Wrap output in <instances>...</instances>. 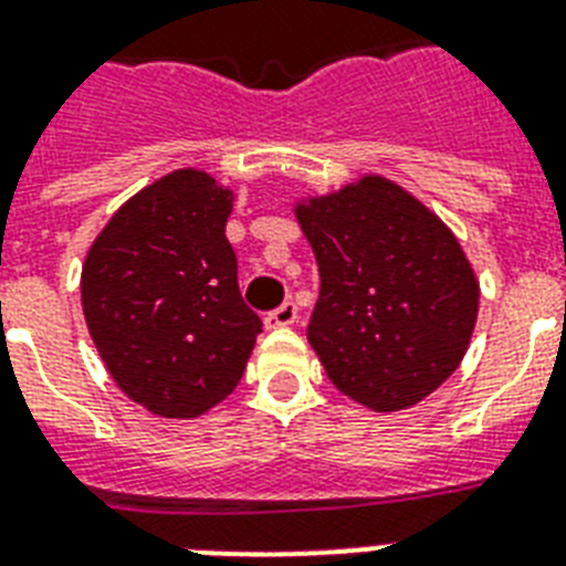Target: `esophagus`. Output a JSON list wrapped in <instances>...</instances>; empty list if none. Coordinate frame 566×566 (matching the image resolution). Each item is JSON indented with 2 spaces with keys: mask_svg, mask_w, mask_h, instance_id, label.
I'll return each mask as SVG.
<instances>
[{
  "mask_svg": "<svg viewBox=\"0 0 566 566\" xmlns=\"http://www.w3.org/2000/svg\"><path fill=\"white\" fill-rule=\"evenodd\" d=\"M296 317H300V308H296V302H282L279 308H273L270 314L264 317L266 328H284V326H293L296 323Z\"/></svg>",
  "mask_w": 566,
  "mask_h": 566,
  "instance_id": "34e87169",
  "label": "esophagus"
}]
</instances>
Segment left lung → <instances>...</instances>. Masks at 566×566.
<instances>
[{
  "label": "left lung",
  "instance_id": "obj_1",
  "mask_svg": "<svg viewBox=\"0 0 566 566\" xmlns=\"http://www.w3.org/2000/svg\"><path fill=\"white\" fill-rule=\"evenodd\" d=\"M296 220L319 266L308 344L332 385L373 411H402L438 390L479 314L455 234L381 176L296 205Z\"/></svg>",
  "mask_w": 566,
  "mask_h": 566
}]
</instances>
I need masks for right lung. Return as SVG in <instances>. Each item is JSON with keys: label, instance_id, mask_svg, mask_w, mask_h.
Masks as SVG:
<instances>
[{"label": "right lung", "instance_id": "obj_1", "mask_svg": "<svg viewBox=\"0 0 566 566\" xmlns=\"http://www.w3.org/2000/svg\"><path fill=\"white\" fill-rule=\"evenodd\" d=\"M231 190L176 170L132 196L93 240L82 308L119 390L158 417H199L238 387L261 317L226 238Z\"/></svg>", "mask_w": 566, "mask_h": 566}]
</instances>
